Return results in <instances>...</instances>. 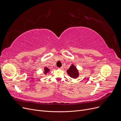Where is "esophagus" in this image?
I'll return each mask as SVG.
<instances>
[{
	"instance_id": "1",
	"label": "esophagus",
	"mask_w": 121,
	"mask_h": 121,
	"mask_svg": "<svg viewBox=\"0 0 121 121\" xmlns=\"http://www.w3.org/2000/svg\"><path fill=\"white\" fill-rule=\"evenodd\" d=\"M58 69H63V67H60V68H58Z\"/></svg>"
}]
</instances>
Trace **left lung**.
<instances>
[{"label":"left lung","instance_id":"obj_1","mask_svg":"<svg viewBox=\"0 0 121 121\" xmlns=\"http://www.w3.org/2000/svg\"><path fill=\"white\" fill-rule=\"evenodd\" d=\"M68 74L71 77V78L76 79L79 77V72L78 69H77L75 65L72 64L71 67L68 69L67 71Z\"/></svg>","mask_w":121,"mask_h":121}]
</instances>
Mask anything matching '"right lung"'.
Listing matches in <instances>:
<instances>
[{
    "label": "right lung",
    "instance_id": "obj_1",
    "mask_svg": "<svg viewBox=\"0 0 121 121\" xmlns=\"http://www.w3.org/2000/svg\"><path fill=\"white\" fill-rule=\"evenodd\" d=\"M49 71H50V69L48 68H47V67H45L44 68V72L45 74H46L47 73L49 72Z\"/></svg>",
    "mask_w": 121,
    "mask_h": 121
}]
</instances>
